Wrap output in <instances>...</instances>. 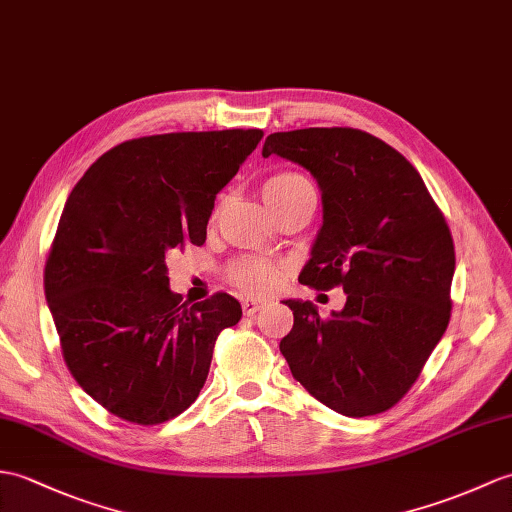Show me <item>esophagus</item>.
Returning <instances> with one entry per match:
<instances>
[{
    "instance_id": "34e87169",
    "label": "esophagus",
    "mask_w": 512,
    "mask_h": 512,
    "mask_svg": "<svg viewBox=\"0 0 512 512\" xmlns=\"http://www.w3.org/2000/svg\"><path fill=\"white\" fill-rule=\"evenodd\" d=\"M261 307H266V303H261V301H255V299H246V301H242V312H244V316H255Z\"/></svg>"
}]
</instances>
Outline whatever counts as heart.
<instances>
[{
	"instance_id": "b5f03b06",
	"label": "heart",
	"mask_w": 512,
	"mask_h": 512,
	"mask_svg": "<svg viewBox=\"0 0 512 512\" xmlns=\"http://www.w3.org/2000/svg\"><path fill=\"white\" fill-rule=\"evenodd\" d=\"M261 194H264L266 205L272 213H279L288 209L301 200H316V189L310 178L301 172H277L270 178H266L264 187H261ZM283 277V264L264 257H253L246 255L235 259L229 266V279L246 294L253 296H264L272 290H277Z\"/></svg>"
}]
</instances>
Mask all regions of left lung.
Returning <instances> with one entry per match:
<instances>
[{"label": "left lung", "mask_w": 512, "mask_h": 512, "mask_svg": "<svg viewBox=\"0 0 512 512\" xmlns=\"http://www.w3.org/2000/svg\"><path fill=\"white\" fill-rule=\"evenodd\" d=\"M264 157L310 170L323 227L299 281L342 288V312L320 318L285 301L294 325L279 344L296 382L344 417L390 410L417 382L451 316L454 240L414 165L358 128L268 135Z\"/></svg>", "instance_id": "obj_1"}]
</instances>
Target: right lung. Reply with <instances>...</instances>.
I'll list each match as a JSON object with an SVG mask.
<instances>
[{
    "instance_id": "1",
    "label": "right lung",
    "mask_w": 512,
    "mask_h": 512,
    "mask_svg": "<svg viewBox=\"0 0 512 512\" xmlns=\"http://www.w3.org/2000/svg\"><path fill=\"white\" fill-rule=\"evenodd\" d=\"M264 137L259 128L168 133L104 152L71 189L45 261V299L80 388L115 417L159 425L205 386L242 307L187 305L165 257L205 244L213 200Z\"/></svg>"
}]
</instances>
